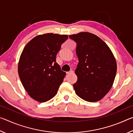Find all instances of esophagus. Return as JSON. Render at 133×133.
I'll list each match as a JSON object with an SVG mask.
<instances>
[{
	"mask_svg": "<svg viewBox=\"0 0 133 133\" xmlns=\"http://www.w3.org/2000/svg\"><path fill=\"white\" fill-rule=\"evenodd\" d=\"M74 73V71L73 70H70V71L67 72L66 74H67V75H70V74H72V73Z\"/></svg>",
	"mask_w": 133,
	"mask_h": 133,
	"instance_id": "1",
	"label": "esophagus"
}]
</instances>
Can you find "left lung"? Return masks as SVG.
<instances>
[{
	"label": "left lung",
	"mask_w": 133,
	"mask_h": 133,
	"mask_svg": "<svg viewBox=\"0 0 133 133\" xmlns=\"http://www.w3.org/2000/svg\"><path fill=\"white\" fill-rule=\"evenodd\" d=\"M76 42L78 63L75 70L77 81L73 84L76 94L84 100L96 102L111 89L117 63L107 44L96 35L80 32L70 35Z\"/></svg>",
	"instance_id": "8db88e82"
}]
</instances>
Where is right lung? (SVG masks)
Returning <instances> with one entry per match:
<instances>
[{
	"label": "right lung",
	"mask_w": 133,
	"mask_h": 133,
	"mask_svg": "<svg viewBox=\"0 0 133 133\" xmlns=\"http://www.w3.org/2000/svg\"><path fill=\"white\" fill-rule=\"evenodd\" d=\"M66 35H40L28 43L20 56L18 74L23 87L37 102H48L55 97L66 73L56 63V55Z\"/></svg>",
	"instance_id": "right-lung-1"
}]
</instances>
